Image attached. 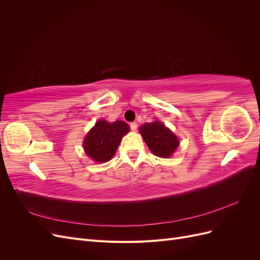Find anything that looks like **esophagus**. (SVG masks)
I'll use <instances>...</instances> for the list:
<instances>
[{"label":"esophagus","mask_w":260,"mask_h":260,"mask_svg":"<svg viewBox=\"0 0 260 260\" xmlns=\"http://www.w3.org/2000/svg\"><path fill=\"white\" fill-rule=\"evenodd\" d=\"M137 128H138L137 122H131V123H130V129H131L132 131H136Z\"/></svg>","instance_id":"esophagus-1"}]
</instances>
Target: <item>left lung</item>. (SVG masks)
<instances>
[{"instance_id": "8db88e82", "label": "left lung", "mask_w": 260, "mask_h": 260, "mask_svg": "<svg viewBox=\"0 0 260 260\" xmlns=\"http://www.w3.org/2000/svg\"><path fill=\"white\" fill-rule=\"evenodd\" d=\"M140 133L152 153L161 158L170 157L179 145L178 138L160 121L143 124Z\"/></svg>"}]
</instances>
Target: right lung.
<instances>
[{"instance_id":"add662e5","label":"right lung","mask_w":260,"mask_h":260,"mask_svg":"<svg viewBox=\"0 0 260 260\" xmlns=\"http://www.w3.org/2000/svg\"><path fill=\"white\" fill-rule=\"evenodd\" d=\"M129 130V125L120 120L113 123L105 120L98 121L84 139L83 147L86 155L98 162L112 159L122 137Z\"/></svg>"}]
</instances>
